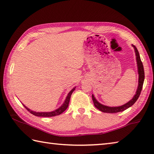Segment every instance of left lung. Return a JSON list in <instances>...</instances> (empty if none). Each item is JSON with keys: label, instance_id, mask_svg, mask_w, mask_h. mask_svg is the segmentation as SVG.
Returning a JSON list of instances; mask_svg holds the SVG:
<instances>
[{"label": "left lung", "instance_id": "8db88e82", "mask_svg": "<svg viewBox=\"0 0 154 154\" xmlns=\"http://www.w3.org/2000/svg\"><path fill=\"white\" fill-rule=\"evenodd\" d=\"M132 46L134 47V50L136 52V60H137V64H138V74H139V79H138L139 83H138V89H137L136 93L134 95V97H133V99L131 100H130L128 103L124 104L122 106H117V107H109L107 106H104L103 104H101L95 99L94 97L92 95V99H93L94 106H95L97 109L102 111L103 112L116 113L119 112H122V111L125 110L126 109H128L129 107L132 106L133 104L136 103V101L138 100V99L140 95V93H141V91L142 89L143 81H144V77H145L144 70H143V66L142 62L141 61V59H140V54L138 50H137V48L135 45H132Z\"/></svg>", "mask_w": 154, "mask_h": 154}]
</instances>
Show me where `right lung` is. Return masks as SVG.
Wrapping results in <instances>:
<instances>
[{
  "label": "right lung",
  "instance_id": "obj_1",
  "mask_svg": "<svg viewBox=\"0 0 154 154\" xmlns=\"http://www.w3.org/2000/svg\"><path fill=\"white\" fill-rule=\"evenodd\" d=\"M75 88H73V89H72L69 93L68 95L66 98V99H65V102L63 103V105H62L61 107L59 108L58 109L55 110L54 111H52V112H34V111H32L30 109H28L26 106H25L24 105V106L28 110V111H29L31 114H33L34 116H42V117H52V116H57V115H60L61 113H63L64 111L67 109V107L69 106V100H70V98L72 93L75 90Z\"/></svg>",
  "mask_w": 154,
  "mask_h": 154
}]
</instances>
